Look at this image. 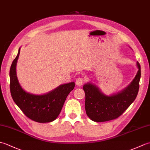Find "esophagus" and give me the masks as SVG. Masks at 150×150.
Here are the masks:
<instances>
[{
	"instance_id": "34e87169",
	"label": "esophagus",
	"mask_w": 150,
	"mask_h": 150,
	"mask_svg": "<svg viewBox=\"0 0 150 150\" xmlns=\"http://www.w3.org/2000/svg\"><path fill=\"white\" fill-rule=\"evenodd\" d=\"M75 83L77 86H81V85H82V84L84 83V79L81 77H79V78L77 79Z\"/></svg>"
}]
</instances>
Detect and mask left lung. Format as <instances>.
Instances as JSON below:
<instances>
[{"label": "left lung", "instance_id": "1", "mask_svg": "<svg viewBox=\"0 0 150 150\" xmlns=\"http://www.w3.org/2000/svg\"><path fill=\"white\" fill-rule=\"evenodd\" d=\"M138 71L132 82L123 90L111 95H104L96 85L88 82L83 86L85 110L87 115L95 122H105L120 116L137 96L141 79V66L137 62Z\"/></svg>", "mask_w": 150, "mask_h": 150}]
</instances>
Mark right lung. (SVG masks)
Here are the masks:
<instances>
[{
  "mask_svg": "<svg viewBox=\"0 0 150 150\" xmlns=\"http://www.w3.org/2000/svg\"><path fill=\"white\" fill-rule=\"evenodd\" d=\"M13 61L10 71V92L13 100L26 115L35 122L45 123L57 119L68 94L75 88V82L60 85L55 90L44 95H35L25 91L19 84L16 66L20 54Z\"/></svg>",
  "mask_w": 150,
  "mask_h": 150,
  "instance_id": "add662e5",
  "label": "right lung"
}]
</instances>
